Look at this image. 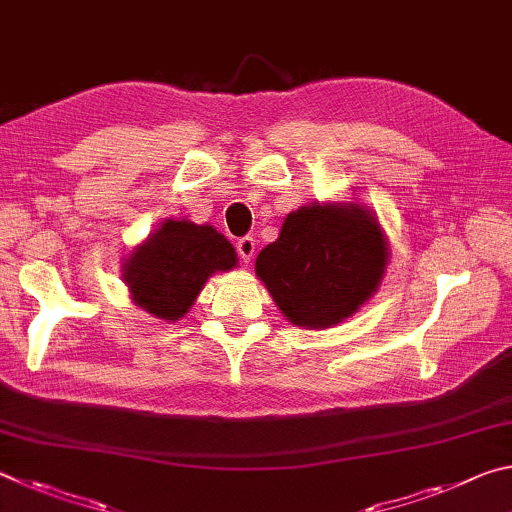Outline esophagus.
I'll list each match as a JSON object with an SVG mask.
<instances>
[{
	"label": "esophagus",
	"instance_id": "1",
	"mask_svg": "<svg viewBox=\"0 0 512 512\" xmlns=\"http://www.w3.org/2000/svg\"><path fill=\"white\" fill-rule=\"evenodd\" d=\"M255 239L253 237H244V239H239L237 241V253H239V257L244 259V262L248 264L250 259L255 257Z\"/></svg>",
	"mask_w": 512,
	"mask_h": 512
}]
</instances>
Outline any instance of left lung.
Here are the masks:
<instances>
[{
	"label": "left lung",
	"instance_id": "1",
	"mask_svg": "<svg viewBox=\"0 0 512 512\" xmlns=\"http://www.w3.org/2000/svg\"><path fill=\"white\" fill-rule=\"evenodd\" d=\"M386 262L388 241L368 207L314 203L284 219L280 237L257 255L255 273L289 323L325 329L377 291Z\"/></svg>",
	"mask_w": 512,
	"mask_h": 512
}]
</instances>
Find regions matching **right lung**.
I'll return each mask as SVG.
<instances>
[{"label":"right lung","mask_w":512,"mask_h":512,"mask_svg":"<svg viewBox=\"0 0 512 512\" xmlns=\"http://www.w3.org/2000/svg\"><path fill=\"white\" fill-rule=\"evenodd\" d=\"M237 266V253L212 225L167 219L121 266L133 302L160 320H180L214 273Z\"/></svg>","instance_id":"obj_1"}]
</instances>
